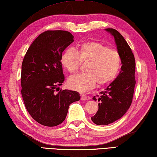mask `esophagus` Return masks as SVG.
Returning <instances> with one entry per match:
<instances>
[{
    "mask_svg": "<svg viewBox=\"0 0 157 157\" xmlns=\"http://www.w3.org/2000/svg\"><path fill=\"white\" fill-rule=\"evenodd\" d=\"M81 100H82V101H86V100H88V98H87L86 96V95L82 94L81 95Z\"/></svg>",
    "mask_w": 157,
    "mask_h": 157,
    "instance_id": "34e87169",
    "label": "esophagus"
}]
</instances>
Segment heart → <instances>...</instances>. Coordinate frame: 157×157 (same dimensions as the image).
<instances>
[{"label":"heart","mask_w":157,"mask_h":157,"mask_svg":"<svg viewBox=\"0 0 157 157\" xmlns=\"http://www.w3.org/2000/svg\"><path fill=\"white\" fill-rule=\"evenodd\" d=\"M81 62H88L85 73L70 77L69 86L73 90L86 92L95 85L110 82L118 75L121 58L118 52L96 41L86 42L75 49L69 48L61 57V63L69 73H75Z\"/></svg>","instance_id":"b5f03b06"}]
</instances>
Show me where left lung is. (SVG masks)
Instances as JSON below:
<instances>
[{
	"label": "left lung",
	"instance_id": "left-lung-1",
	"mask_svg": "<svg viewBox=\"0 0 157 157\" xmlns=\"http://www.w3.org/2000/svg\"><path fill=\"white\" fill-rule=\"evenodd\" d=\"M113 36L117 51L121 58V71L105 91L93 99L99 101V109L92 121L97 125H107L122 118L129 109L133 99L135 85L136 60L131 49L124 38L113 29H105Z\"/></svg>",
	"mask_w": 157,
	"mask_h": 157
}]
</instances>
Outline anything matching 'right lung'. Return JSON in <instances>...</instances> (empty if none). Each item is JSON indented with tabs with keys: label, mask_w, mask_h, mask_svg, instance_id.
Masks as SVG:
<instances>
[{
	"label": "right lung",
	"mask_w": 157,
	"mask_h": 157,
	"mask_svg": "<svg viewBox=\"0 0 157 157\" xmlns=\"http://www.w3.org/2000/svg\"><path fill=\"white\" fill-rule=\"evenodd\" d=\"M73 38L65 30L41 33L28 49L21 64V93L24 105L32 118L46 127L62 123L69 105L80 99L76 91L55 92L64 80L62 53L74 41Z\"/></svg>",
	"instance_id": "obj_1"
}]
</instances>
